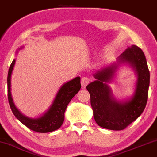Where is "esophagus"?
Instances as JSON below:
<instances>
[{"label": "esophagus", "mask_w": 157, "mask_h": 157, "mask_svg": "<svg viewBox=\"0 0 157 157\" xmlns=\"http://www.w3.org/2000/svg\"><path fill=\"white\" fill-rule=\"evenodd\" d=\"M90 82V79L86 76H84L82 78V81H81V83H82V86L83 88H85L86 86Z\"/></svg>", "instance_id": "1"}]
</instances>
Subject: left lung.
<instances>
[{
  "mask_svg": "<svg viewBox=\"0 0 157 157\" xmlns=\"http://www.w3.org/2000/svg\"><path fill=\"white\" fill-rule=\"evenodd\" d=\"M121 63H127L137 75L133 95L122 101L113 97L107 83L113 80L116 70ZM96 78L86 86L90 92L91 105L96 123L100 127L111 130H122L141 115L148 100L150 73L144 52L138 46L128 47L119 57L117 63L97 71Z\"/></svg>",
  "mask_w": 157,
  "mask_h": 157,
  "instance_id": "obj_1",
  "label": "left lung"
}]
</instances>
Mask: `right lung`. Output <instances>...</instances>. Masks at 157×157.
<instances>
[{
    "mask_svg": "<svg viewBox=\"0 0 157 157\" xmlns=\"http://www.w3.org/2000/svg\"><path fill=\"white\" fill-rule=\"evenodd\" d=\"M23 46L19 49H22ZM16 59H13L9 69L7 77L8 99L13 115L19 121L33 131L40 133L50 132L58 129L63 124L65 111L72 98L81 89V78L75 77L63 84L58 90L52 105L46 111L38 118H30L23 115L17 109L13 101L11 92V78Z\"/></svg>",
    "mask_w": 157,
    "mask_h": 157,
    "instance_id": "1",
    "label": "right lung"
}]
</instances>
